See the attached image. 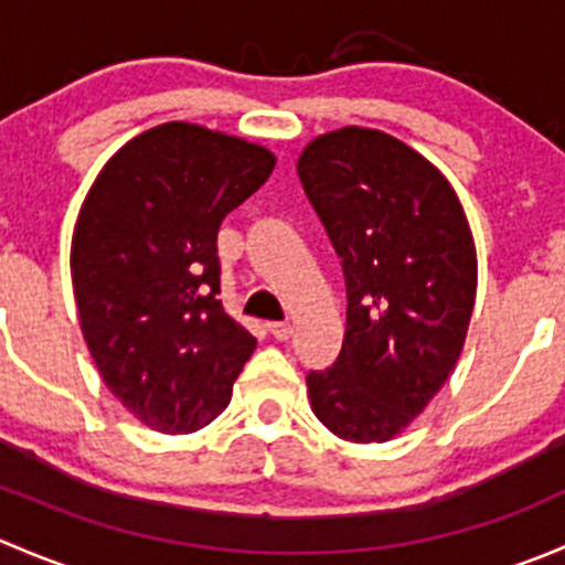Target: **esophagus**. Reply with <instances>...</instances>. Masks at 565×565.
I'll return each instance as SVG.
<instances>
[{"instance_id":"34e87169","label":"esophagus","mask_w":565,"mask_h":565,"mask_svg":"<svg viewBox=\"0 0 565 565\" xmlns=\"http://www.w3.org/2000/svg\"><path fill=\"white\" fill-rule=\"evenodd\" d=\"M267 330H270L273 339H278V341H287L289 335H292V324L289 322H270L267 324Z\"/></svg>"}]
</instances>
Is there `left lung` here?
<instances>
[{
    "label": "left lung",
    "mask_w": 565,
    "mask_h": 565,
    "mask_svg": "<svg viewBox=\"0 0 565 565\" xmlns=\"http://www.w3.org/2000/svg\"><path fill=\"white\" fill-rule=\"evenodd\" d=\"M341 259L347 330L311 409L350 443L396 437L459 361L476 303V246L448 180L383 130L341 128L298 161Z\"/></svg>",
    "instance_id": "left-lung-1"
}]
</instances>
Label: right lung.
I'll return each instance as SVG.
<instances>
[{
    "instance_id": "1",
    "label": "right lung",
    "mask_w": 565,
    "mask_h": 565,
    "mask_svg": "<svg viewBox=\"0 0 565 565\" xmlns=\"http://www.w3.org/2000/svg\"><path fill=\"white\" fill-rule=\"evenodd\" d=\"M265 147L167 122L130 139L89 188L71 273L108 391L180 435L224 413L256 339L221 306V221L265 185Z\"/></svg>"
}]
</instances>
